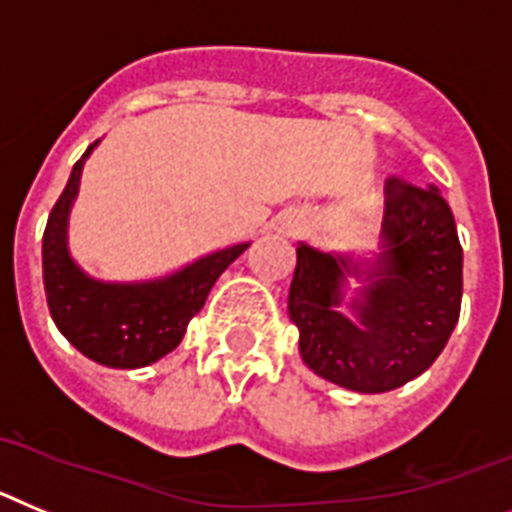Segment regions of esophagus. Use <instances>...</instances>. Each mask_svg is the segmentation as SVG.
Returning a JSON list of instances; mask_svg holds the SVG:
<instances>
[{
  "label": "esophagus",
  "instance_id": "34e87169",
  "mask_svg": "<svg viewBox=\"0 0 512 512\" xmlns=\"http://www.w3.org/2000/svg\"><path fill=\"white\" fill-rule=\"evenodd\" d=\"M304 213L299 211H283L278 219H275V231L283 234V237H299L301 231H304Z\"/></svg>",
  "mask_w": 512,
  "mask_h": 512
}]
</instances>
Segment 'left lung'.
<instances>
[{"label":"left lung","mask_w":512,"mask_h":512,"mask_svg":"<svg viewBox=\"0 0 512 512\" xmlns=\"http://www.w3.org/2000/svg\"><path fill=\"white\" fill-rule=\"evenodd\" d=\"M379 268L345 317L342 283L361 268L309 244L296 247L288 314L299 327L301 358L322 379L361 394L407 384L446 348L461 311L459 231L446 198L391 175L384 182Z\"/></svg>","instance_id":"left-lung-1"}]
</instances>
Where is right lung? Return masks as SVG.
Returning a JSON list of instances; mask_svg holds the SVG:
<instances>
[{"label":"right lung","instance_id":"right-lung-1","mask_svg":"<svg viewBox=\"0 0 512 512\" xmlns=\"http://www.w3.org/2000/svg\"><path fill=\"white\" fill-rule=\"evenodd\" d=\"M82 154L43 231V286L51 317L66 340L110 368H139L180 345L188 322L203 309L208 291L247 244L213 252L167 281L115 286L90 281L66 252V216L79 188Z\"/></svg>","mask_w":512,"mask_h":512}]
</instances>
